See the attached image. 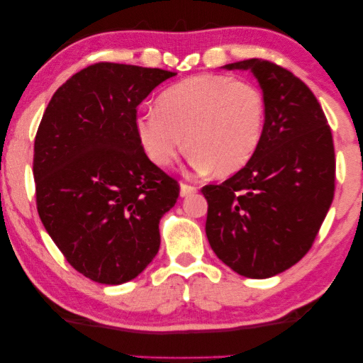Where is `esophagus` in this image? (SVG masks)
Instances as JSON below:
<instances>
[{
	"mask_svg": "<svg viewBox=\"0 0 363 363\" xmlns=\"http://www.w3.org/2000/svg\"><path fill=\"white\" fill-rule=\"evenodd\" d=\"M196 191H198V188H196V186L186 185V183H182V185H180V196H182V198H186V196L193 194Z\"/></svg>",
	"mask_w": 363,
	"mask_h": 363,
	"instance_id": "34e87169",
	"label": "esophagus"
}]
</instances>
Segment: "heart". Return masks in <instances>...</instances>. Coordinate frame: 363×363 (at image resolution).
Here are the masks:
<instances>
[{
    "label": "heart",
    "instance_id": "obj_1",
    "mask_svg": "<svg viewBox=\"0 0 363 363\" xmlns=\"http://www.w3.org/2000/svg\"><path fill=\"white\" fill-rule=\"evenodd\" d=\"M264 123L262 93L218 74L189 77L160 96L159 109H140L135 116L140 143L159 167L174 164L188 146L194 170L218 175L233 174L251 160Z\"/></svg>",
    "mask_w": 363,
    "mask_h": 363
}]
</instances>
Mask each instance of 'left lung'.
<instances>
[{
    "instance_id": "8db88e82",
    "label": "left lung",
    "mask_w": 363,
    "mask_h": 363,
    "mask_svg": "<svg viewBox=\"0 0 363 363\" xmlns=\"http://www.w3.org/2000/svg\"><path fill=\"white\" fill-rule=\"evenodd\" d=\"M265 103L262 140L251 160L222 185H207L206 235L212 251L246 278H270L311 249L335 196V146L322 106L280 65L246 59Z\"/></svg>"
}]
</instances>
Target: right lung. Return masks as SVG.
Wrapping results in <instances>:
<instances>
[{
    "label": "right lung",
    "instance_id": "right-lung-1",
    "mask_svg": "<svg viewBox=\"0 0 363 363\" xmlns=\"http://www.w3.org/2000/svg\"><path fill=\"white\" fill-rule=\"evenodd\" d=\"M175 72L99 62L62 83L35 136L38 216L77 272L103 284L133 280L160 246L177 182L147 159L135 128L143 99Z\"/></svg>",
    "mask_w": 363,
    "mask_h": 363
}]
</instances>
